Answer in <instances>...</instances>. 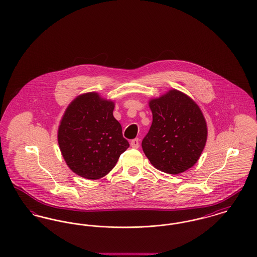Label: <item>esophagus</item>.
Wrapping results in <instances>:
<instances>
[{
    "instance_id": "esophagus-1",
    "label": "esophagus",
    "mask_w": 257,
    "mask_h": 257,
    "mask_svg": "<svg viewBox=\"0 0 257 257\" xmlns=\"http://www.w3.org/2000/svg\"><path fill=\"white\" fill-rule=\"evenodd\" d=\"M130 145H131V147H133V148H139V147H140V140L138 138L132 140Z\"/></svg>"
}]
</instances>
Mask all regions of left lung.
Listing matches in <instances>:
<instances>
[{
	"label": "left lung",
	"mask_w": 257,
	"mask_h": 257,
	"mask_svg": "<svg viewBox=\"0 0 257 257\" xmlns=\"http://www.w3.org/2000/svg\"><path fill=\"white\" fill-rule=\"evenodd\" d=\"M152 124L142 147L150 163L161 171L178 174L199 159L207 140L201 110L188 95L171 89L151 99Z\"/></svg>",
	"instance_id": "obj_1"
}]
</instances>
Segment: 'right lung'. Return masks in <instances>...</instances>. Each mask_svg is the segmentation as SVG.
I'll return each instance as SVG.
<instances>
[{
  "label": "right lung",
  "instance_id": "1",
  "mask_svg": "<svg viewBox=\"0 0 257 257\" xmlns=\"http://www.w3.org/2000/svg\"><path fill=\"white\" fill-rule=\"evenodd\" d=\"M114 103L88 92L75 98L58 131L63 159L76 174L96 180L110 172L129 147L112 114Z\"/></svg>",
  "mask_w": 257,
  "mask_h": 257
}]
</instances>
